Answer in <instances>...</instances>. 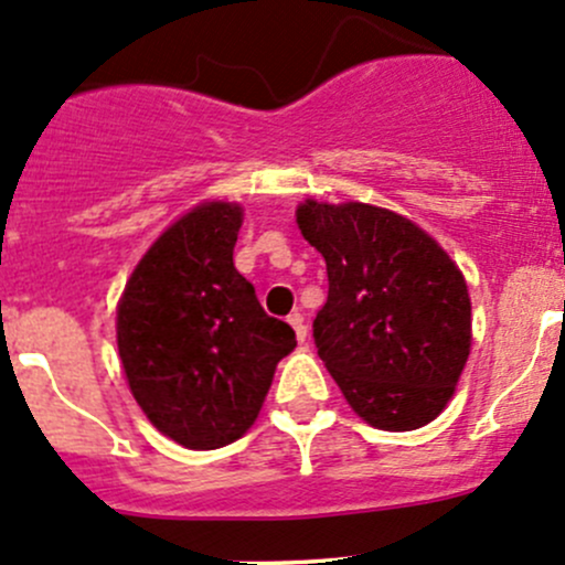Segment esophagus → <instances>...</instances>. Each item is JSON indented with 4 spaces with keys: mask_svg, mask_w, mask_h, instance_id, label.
I'll list each match as a JSON object with an SVG mask.
<instances>
[{
    "mask_svg": "<svg viewBox=\"0 0 565 565\" xmlns=\"http://www.w3.org/2000/svg\"><path fill=\"white\" fill-rule=\"evenodd\" d=\"M287 322L292 324V330H295V335H298V341H306V335H309V328H306L303 315H300V311H292V315L287 317Z\"/></svg>",
    "mask_w": 565,
    "mask_h": 565,
    "instance_id": "34e87169",
    "label": "esophagus"
}]
</instances>
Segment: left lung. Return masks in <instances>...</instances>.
I'll list each match as a JSON object with an SVG mask.
<instances>
[{"mask_svg": "<svg viewBox=\"0 0 565 565\" xmlns=\"http://www.w3.org/2000/svg\"><path fill=\"white\" fill-rule=\"evenodd\" d=\"M298 226L328 265L315 344L350 407L385 431L446 409L470 355V295L435 237L363 202L306 199Z\"/></svg>", "mask_w": 565, "mask_h": 565, "instance_id": "obj_1", "label": "left lung"}]
</instances>
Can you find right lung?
<instances>
[{"instance_id":"obj_1","label":"right lung","mask_w":565,"mask_h":565,"mask_svg":"<svg viewBox=\"0 0 565 565\" xmlns=\"http://www.w3.org/2000/svg\"><path fill=\"white\" fill-rule=\"evenodd\" d=\"M241 224V204L193 207L141 256L117 306L130 393L161 435L191 451L246 435L278 361L298 347L237 273Z\"/></svg>"}]
</instances>
